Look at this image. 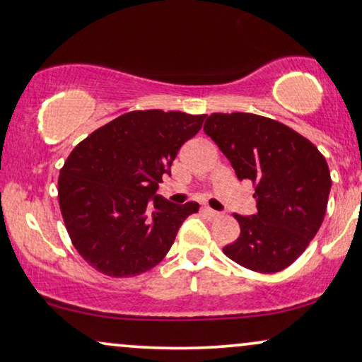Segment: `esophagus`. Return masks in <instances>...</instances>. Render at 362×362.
<instances>
[{
    "mask_svg": "<svg viewBox=\"0 0 362 362\" xmlns=\"http://www.w3.org/2000/svg\"><path fill=\"white\" fill-rule=\"evenodd\" d=\"M202 212H204L205 215H207L209 218H215V217H218V215H221V214L217 212V210L210 209V207H207V205H205V207H202Z\"/></svg>",
    "mask_w": 362,
    "mask_h": 362,
    "instance_id": "esophagus-1",
    "label": "esophagus"
}]
</instances>
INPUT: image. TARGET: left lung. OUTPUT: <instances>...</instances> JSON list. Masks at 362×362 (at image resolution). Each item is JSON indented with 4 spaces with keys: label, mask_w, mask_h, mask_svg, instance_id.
<instances>
[{
    "label": "left lung",
    "mask_w": 362,
    "mask_h": 362,
    "mask_svg": "<svg viewBox=\"0 0 362 362\" xmlns=\"http://www.w3.org/2000/svg\"><path fill=\"white\" fill-rule=\"evenodd\" d=\"M204 132L237 178L255 184L257 214H235L240 235L223 254L250 271H282L308 249L324 221L332 185L326 158L292 128L252 113H212Z\"/></svg>",
    "instance_id": "8db88e82"
}]
</instances>
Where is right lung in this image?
<instances>
[{
  "instance_id": "add662e5",
  "label": "right lung",
  "mask_w": 362,
  "mask_h": 362,
  "mask_svg": "<svg viewBox=\"0 0 362 362\" xmlns=\"http://www.w3.org/2000/svg\"><path fill=\"white\" fill-rule=\"evenodd\" d=\"M205 115L136 110L80 141L59 170L58 199L78 254L110 277L147 272L165 257L199 204L157 194L178 150Z\"/></svg>"
}]
</instances>
